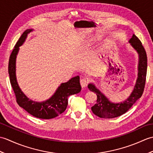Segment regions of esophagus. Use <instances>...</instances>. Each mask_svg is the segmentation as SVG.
I'll return each instance as SVG.
<instances>
[{
  "mask_svg": "<svg viewBox=\"0 0 153 153\" xmlns=\"http://www.w3.org/2000/svg\"><path fill=\"white\" fill-rule=\"evenodd\" d=\"M89 83V79H86V78H83L80 80V84L81 86H82V88H84V87H87V84Z\"/></svg>",
  "mask_w": 153,
  "mask_h": 153,
  "instance_id": "esophagus-1",
  "label": "esophagus"
}]
</instances>
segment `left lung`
<instances>
[{
	"label": "left lung",
	"mask_w": 153,
	"mask_h": 153,
	"mask_svg": "<svg viewBox=\"0 0 153 153\" xmlns=\"http://www.w3.org/2000/svg\"><path fill=\"white\" fill-rule=\"evenodd\" d=\"M129 43L139 56L137 79L130 96L123 102H112L93 83L88 85L89 89L95 93L97 96V103L91 107V110L93 114L100 118H113L123 114L141 98L143 93L147 70V54L141 42L134 34L129 40Z\"/></svg>",
	"instance_id": "left-lung-1"
}]
</instances>
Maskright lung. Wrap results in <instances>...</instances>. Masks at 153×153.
I'll list each match as a JSON object with an SVG mask.
<instances>
[{
    "mask_svg": "<svg viewBox=\"0 0 153 153\" xmlns=\"http://www.w3.org/2000/svg\"><path fill=\"white\" fill-rule=\"evenodd\" d=\"M33 31L32 29L25 30L16 43L10 54L8 63V74L11 85L16 97V101L19 106L36 118L51 119L64 112L68 106V97L81 91L79 76L74 77L66 83H62L58 87L51 98L43 102L33 101L22 91L17 82L16 75V62L19 47L24 43L27 35Z\"/></svg>",
    "mask_w": 153,
    "mask_h": 153,
    "instance_id": "obj_1",
    "label": "right lung"
}]
</instances>
